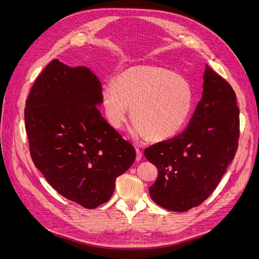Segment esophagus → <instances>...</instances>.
<instances>
[{
  "label": "esophagus",
  "instance_id": "34e87169",
  "mask_svg": "<svg viewBox=\"0 0 259 259\" xmlns=\"http://www.w3.org/2000/svg\"><path fill=\"white\" fill-rule=\"evenodd\" d=\"M142 156H143V152L140 151L139 148H136V161H140Z\"/></svg>",
  "mask_w": 259,
  "mask_h": 259
}]
</instances>
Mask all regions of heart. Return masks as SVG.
Listing matches in <instances>:
<instances>
[{
  "instance_id": "b5f03b06",
  "label": "heart",
  "mask_w": 259,
  "mask_h": 259,
  "mask_svg": "<svg viewBox=\"0 0 259 259\" xmlns=\"http://www.w3.org/2000/svg\"><path fill=\"white\" fill-rule=\"evenodd\" d=\"M101 106L108 123L121 128L132 108L133 134L161 142L182 130L192 110L194 94L186 77L156 66L124 70L114 84H104Z\"/></svg>"
}]
</instances>
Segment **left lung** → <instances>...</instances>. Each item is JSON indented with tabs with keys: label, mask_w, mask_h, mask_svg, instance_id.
I'll return each mask as SVG.
<instances>
[{
	"label": "left lung",
	"mask_w": 259,
	"mask_h": 259,
	"mask_svg": "<svg viewBox=\"0 0 259 259\" xmlns=\"http://www.w3.org/2000/svg\"><path fill=\"white\" fill-rule=\"evenodd\" d=\"M239 114L232 86L206 66L203 95L186 130L144 152L159 171L149 188L156 204L186 211L209 197L238 150Z\"/></svg>",
	"instance_id": "obj_1"
}]
</instances>
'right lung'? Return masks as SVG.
<instances>
[{
	"mask_svg": "<svg viewBox=\"0 0 259 259\" xmlns=\"http://www.w3.org/2000/svg\"><path fill=\"white\" fill-rule=\"evenodd\" d=\"M101 84L85 67L52 60L26 100L31 158L49 184L65 198L95 208L111 198L115 179L136 158L98 110Z\"/></svg>",
	"mask_w": 259,
	"mask_h": 259,
	"instance_id": "1",
	"label": "right lung"
}]
</instances>
